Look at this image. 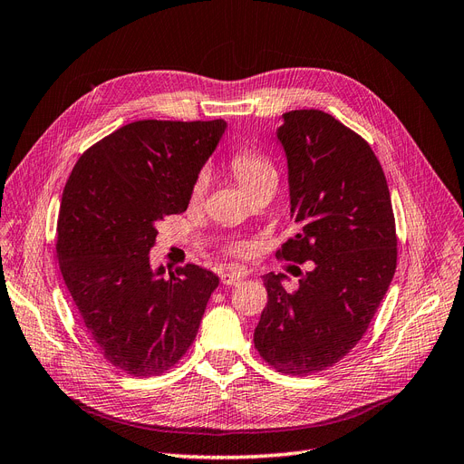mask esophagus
<instances>
[{"mask_svg":"<svg viewBox=\"0 0 464 464\" xmlns=\"http://www.w3.org/2000/svg\"><path fill=\"white\" fill-rule=\"evenodd\" d=\"M245 277H246V273H223L221 283L226 286H231V285L241 283Z\"/></svg>","mask_w":464,"mask_h":464,"instance_id":"esophagus-1","label":"esophagus"}]
</instances>
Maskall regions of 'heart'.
Wrapping results in <instances>:
<instances>
[{
	"instance_id": "heart-1",
	"label": "heart",
	"mask_w": 464,
	"mask_h": 464,
	"mask_svg": "<svg viewBox=\"0 0 464 464\" xmlns=\"http://www.w3.org/2000/svg\"><path fill=\"white\" fill-rule=\"evenodd\" d=\"M229 168L233 171V176L238 179L248 193H252L256 187L262 185L269 178H277V169L273 166V162L266 157L264 152L250 149V147H241L235 149L233 154L229 157ZM206 183H208V176L206 171H198L195 176L191 188H188V200L193 204L200 202L204 193H206ZM254 246L248 241H237L227 246V252L235 258H248L252 254Z\"/></svg>"
}]
</instances>
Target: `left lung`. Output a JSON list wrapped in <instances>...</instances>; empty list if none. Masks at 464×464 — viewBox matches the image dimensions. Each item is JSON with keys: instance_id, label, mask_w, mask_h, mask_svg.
I'll list each match as a JSON object with an SVG mask.
<instances>
[{"instance_id": "8db88e82", "label": "left lung", "mask_w": 464, "mask_h": 464, "mask_svg": "<svg viewBox=\"0 0 464 464\" xmlns=\"http://www.w3.org/2000/svg\"><path fill=\"white\" fill-rule=\"evenodd\" d=\"M277 137L288 160L295 237L277 258L310 271L286 293L267 273V305L254 331L264 362L307 376L338 363L369 329L398 266L386 176L362 135L317 109L290 111Z\"/></svg>"}]
</instances>
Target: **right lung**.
Wrapping results in <instances>:
<instances>
[{"mask_svg":"<svg viewBox=\"0 0 464 464\" xmlns=\"http://www.w3.org/2000/svg\"><path fill=\"white\" fill-rule=\"evenodd\" d=\"M223 131L221 118L126 124L85 150L64 185L55 243L63 281L95 350L131 376L181 362L219 285L193 264L152 271L149 250L160 221L187 210Z\"/></svg>","mask_w":464,"mask_h":464,"instance_id":"right-lung-1","label":"right lung"}]
</instances>
